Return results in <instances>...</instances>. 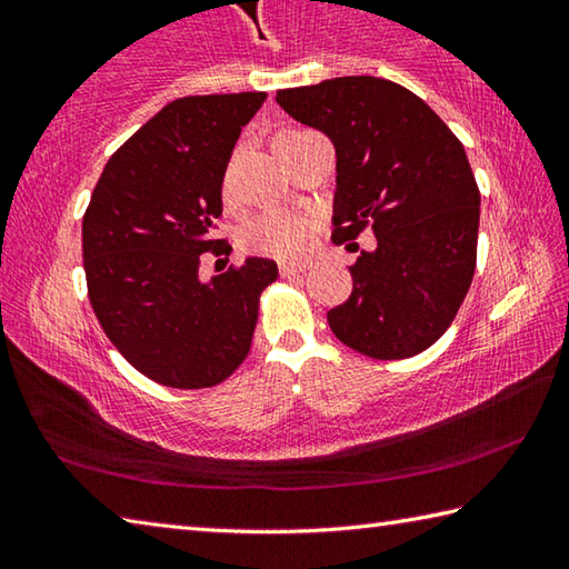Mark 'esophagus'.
Listing matches in <instances>:
<instances>
[{
  "label": "esophagus",
  "instance_id": "1",
  "mask_svg": "<svg viewBox=\"0 0 569 569\" xmlns=\"http://www.w3.org/2000/svg\"><path fill=\"white\" fill-rule=\"evenodd\" d=\"M278 268H281V276H293V273H306L308 271V263L303 261H281L278 263Z\"/></svg>",
  "mask_w": 569,
  "mask_h": 569
}]
</instances>
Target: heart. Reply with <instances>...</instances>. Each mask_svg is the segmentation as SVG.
Segmentation results:
<instances>
[{"label":"heart","instance_id":"1","mask_svg":"<svg viewBox=\"0 0 569 569\" xmlns=\"http://www.w3.org/2000/svg\"><path fill=\"white\" fill-rule=\"evenodd\" d=\"M311 228V218L288 213V210H266L246 220V226L240 228V240L256 253L293 258L306 248Z\"/></svg>","mask_w":569,"mask_h":569}]
</instances>
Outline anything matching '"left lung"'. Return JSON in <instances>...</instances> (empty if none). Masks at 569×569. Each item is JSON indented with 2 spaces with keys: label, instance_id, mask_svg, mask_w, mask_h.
Here are the masks:
<instances>
[{
  "label": "left lung",
  "instance_id": "8db88e82",
  "mask_svg": "<svg viewBox=\"0 0 569 569\" xmlns=\"http://www.w3.org/2000/svg\"><path fill=\"white\" fill-rule=\"evenodd\" d=\"M276 102L333 142L336 243L366 223L377 236L349 268V301L326 313L336 339L381 361L429 349L477 266L479 188L465 146L427 102L383 77H333L278 90Z\"/></svg>",
  "mask_w": 569,
  "mask_h": 569
}]
</instances>
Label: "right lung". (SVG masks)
<instances>
[{
	"label": "right lung",
	"instance_id": "1",
	"mask_svg": "<svg viewBox=\"0 0 569 569\" xmlns=\"http://www.w3.org/2000/svg\"><path fill=\"white\" fill-rule=\"evenodd\" d=\"M266 92L192 94L166 104L108 160L82 218L92 311L114 349L172 389L216 387L250 351L271 258L198 273L223 253V178Z\"/></svg>",
	"mask_w": 569,
	"mask_h": 569
}]
</instances>
